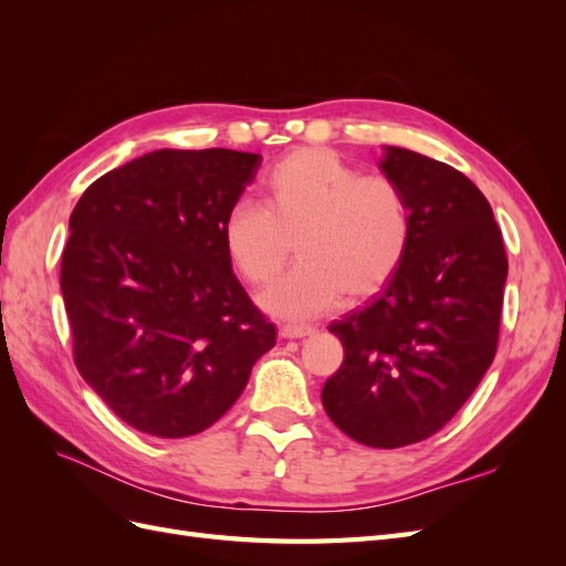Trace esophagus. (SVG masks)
I'll list each match as a JSON object with an SVG mask.
<instances>
[{
    "instance_id": "obj_1",
    "label": "esophagus",
    "mask_w": 566,
    "mask_h": 566,
    "mask_svg": "<svg viewBox=\"0 0 566 566\" xmlns=\"http://www.w3.org/2000/svg\"><path fill=\"white\" fill-rule=\"evenodd\" d=\"M312 333H314V328H306V325H281L279 328V335L285 339H300V337H306Z\"/></svg>"
}]
</instances>
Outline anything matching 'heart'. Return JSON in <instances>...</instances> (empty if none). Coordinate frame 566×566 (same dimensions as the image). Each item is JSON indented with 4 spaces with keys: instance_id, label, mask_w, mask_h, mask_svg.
Listing matches in <instances>:
<instances>
[{
    "instance_id": "1",
    "label": "heart",
    "mask_w": 566,
    "mask_h": 566,
    "mask_svg": "<svg viewBox=\"0 0 566 566\" xmlns=\"http://www.w3.org/2000/svg\"><path fill=\"white\" fill-rule=\"evenodd\" d=\"M413 214L403 188L382 175H361L328 148L290 150L264 181V208L235 202L221 241L252 287H269L290 254L300 264L264 295L271 314L314 318L347 297H373L397 276Z\"/></svg>"
}]
</instances>
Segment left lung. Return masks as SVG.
I'll return each instance as SVG.
<instances>
[{"label": "left lung", "instance_id": "8db88e82", "mask_svg": "<svg viewBox=\"0 0 566 566\" xmlns=\"http://www.w3.org/2000/svg\"><path fill=\"white\" fill-rule=\"evenodd\" d=\"M380 167L403 188L413 238L382 293L328 328L345 361L321 401L354 441L401 449L437 434L489 370L507 256L489 200L458 169L397 146Z\"/></svg>", "mask_w": 566, "mask_h": 566}]
</instances>
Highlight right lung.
I'll return each instance as SVG.
<instances>
[{"label": "right lung", "mask_w": 566, "mask_h": 566, "mask_svg": "<svg viewBox=\"0 0 566 566\" xmlns=\"http://www.w3.org/2000/svg\"><path fill=\"white\" fill-rule=\"evenodd\" d=\"M260 163L229 148L153 150L98 177L75 205L61 260L73 358L134 430H208L276 345L221 241Z\"/></svg>", "instance_id": "1"}]
</instances>
